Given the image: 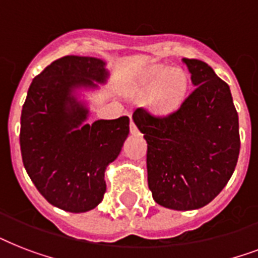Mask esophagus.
Wrapping results in <instances>:
<instances>
[{"instance_id": "esophagus-1", "label": "esophagus", "mask_w": 258, "mask_h": 258, "mask_svg": "<svg viewBox=\"0 0 258 258\" xmlns=\"http://www.w3.org/2000/svg\"><path fill=\"white\" fill-rule=\"evenodd\" d=\"M130 133L133 134V135H138V134H139V130H138V127L135 125V123H134L133 120L130 123Z\"/></svg>"}]
</instances>
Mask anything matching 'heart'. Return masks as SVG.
<instances>
[{"label":"heart","instance_id":"b5f03b06","mask_svg":"<svg viewBox=\"0 0 258 258\" xmlns=\"http://www.w3.org/2000/svg\"><path fill=\"white\" fill-rule=\"evenodd\" d=\"M188 76L180 68L167 66L150 67L138 82L141 96H150L149 105L158 115H169L179 108L187 96Z\"/></svg>","mask_w":258,"mask_h":258}]
</instances>
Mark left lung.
Instances as JSON below:
<instances>
[{
    "label": "left lung",
    "mask_w": 258,
    "mask_h": 258,
    "mask_svg": "<svg viewBox=\"0 0 258 258\" xmlns=\"http://www.w3.org/2000/svg\"><path fill=\"white\" fill-rule=\"evenodd\" d=\"M194 91L166 116L138 108L147 142V180L157 204L194 210L212 202L230 179L240 154L238 113L230 88L206 62L183 58Z\"/></svg>",
    "instance_id": "left-lung-1"
}]
</instances>
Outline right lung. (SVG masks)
Listing matches in <instances>:
<instances>
[{"label": "right lung", "instance_id": "obj_1", "mask_svg": "<svg viewBox=\"0 0 258 258\" xmlns=\"http://www.w3.org/2000/svg\"><path fill=\"white\" fill-rule=\"evenodd\" d=\"M108 78L105 62L64 56L33 79L22 105L20 146L24 167L50 205L71 213L92 210L105 192L104 171L120 154L128 116L84 124L88 108L79 88H97Z\"/></svg>", "mask_w": 258, "mask_h": 258}]
</instances>
